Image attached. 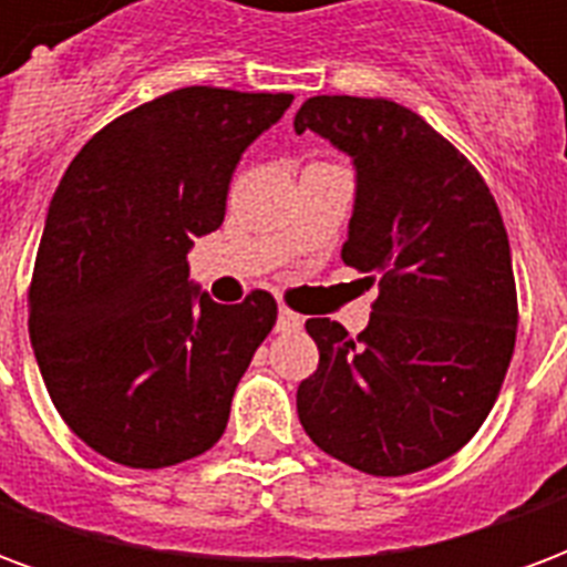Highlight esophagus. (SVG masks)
<instances>
[{
  "label": "esophagus",
  "mask_w": 567,
  "mask_h": 567,
  "mask_svg": "<svg viewBox=\"0 0 567 567\" xmlns=\"http://www.w3.org/2000/svg\"><path fill=\"white\" fill-rule=\"evenodd\" d=\"M303 328V319L297 316V312H291V309H279V319H276V331L279 333H295Z\"/></svg>",
  "instance_id": "esophagus-1"
}]
</instances>
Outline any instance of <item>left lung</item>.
Returning <instances> with one entry per match:
<instances>
[{"label":"left lung","instance_id":"obj_1","mask_svg":"<svg viewBox=\"0 0 567 567\" xmlns=\"http://www.w3.org/2000/svg\"><path fill=\"white\" fill-rule=\"evenodd\" d=\"M355 166L343 260L380 285L370 324L309 319L319 370L297 389L312 443L355 471L404 476L474 437L516 343L511 243L462 151L392 100L312 96L295 115Z\"/></svg>","mask_w":567,"mask_h":567}]
</instances>
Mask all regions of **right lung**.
<instances>
[{"label": "right lung", "instance_id": "obj_1", "mask_svg": "<svg viewBox=\"0 0 567 567\" xmlns=\"http://www.w3.org/2000/svg\"><path fill=\"white\" fill-rule=\"evenodd\" d=\"M291 100L182 87L69 163L32 270L30 340L56 413L105 458L169 467L224 434L276 300L215 303L187 279V251L221 227L243 151Z\"/></svg>", "mask_w": 567, "mask_h": 567}]
</instances>
